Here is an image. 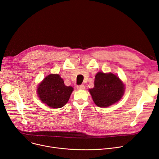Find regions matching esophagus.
<instances>
[{
    "mask_svg": "<svg viewBox=\"0 0 159 159\" xmlns=\"http://www.w3.org/2000/svg\"><path fill=\"white\" fill-rule=\"evenodd\" d=\"M77 89H85V86H84V85H83V84H82V85H80V86H78L77 87Z\"/></svg>",
    "mask_w": 159,
    "mask_h": 159,
    "instance_id": "esophagus-1",
    "label": "esophagus"
}]
</instances>
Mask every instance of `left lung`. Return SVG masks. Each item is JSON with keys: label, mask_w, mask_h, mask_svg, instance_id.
Masks as SVG:
<instances>
[{"label": "left lung", "mask_w": 159, "mask_h": 159, "mask_svg": "<svg viewBox=\"0 0 159 159\" xmlns=\"http://www.w3.org/2000/svg\"><path fill=\"white\" fill-rule=\"evenodd\" d=\"M125 91L123 82L112 73L98 72L94 81V88L89 89L95 104L101 107H109L119 101Z\"/></svg>", "instance_id": "left-lung-1"}]
</instances>
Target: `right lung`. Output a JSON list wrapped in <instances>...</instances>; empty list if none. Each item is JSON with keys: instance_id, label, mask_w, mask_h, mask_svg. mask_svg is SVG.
Returning a JSON list of instances; mask_svg holds the SVG:
<instances>
[{"instance_id": "1", "label": "right lung", "mask_w": 159, "mask_h": 159, "mask_svg": "<svg viewBox=\"0 0 159 159\" xmlns=\"http://www.w3.org/2000/svg\"><path fill=\"white\" fill-rule=\"evenodd\" d=\"M73 91L71 86H66L58 74H50L46 77L37 88L40 101L50 107L61 108L69 101Z\"/></svg>"}]
</instances>
